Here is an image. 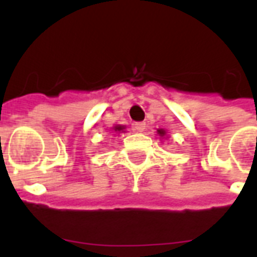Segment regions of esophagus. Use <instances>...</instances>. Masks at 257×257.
<instances>
[{
    "label": "esophagus",
    "mask_w": 257,
    "mask_h": 257,
    "mask_svg": "<svg viewBox=\"0 0 257 257\" xmlns=\"http://www.w3.org/2000/svg\"><path fill=\"white\" fill-rule=\"evenodd\" d=\"M133 128L136 132H144L145 131V122H135Z\"/></svg>",
    "instance_id": "34e87169"
}]
</instances>
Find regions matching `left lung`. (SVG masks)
I'll list each match as a JSON object with an SVG mask.
<instances>
[{
	"label": "left lung",
	"mask_w": 257,
	"mask_h": 257,
	"mask_svg": "<svg viewBox=\"0 0 257 257\" xmlns=\"http://www.w3.org/2000/svg\"><path fill=\"white\" fill-rule=\"evenodd\" d=\"M157 135L160 137H164L165 135H167V132H165L164 129H157Z\"/></svg>",
	"instance_id": "left-lung-1"
}]
</instances>
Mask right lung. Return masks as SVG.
I'll return each instance as SVG.
<instances>
[{
	"label": "right lung",
	"mask_w": 257,
	"mask_h": 257,
	"mask_svg": "<svg viewBox=\"0 0 257 257\" xmlns=\"http://www.w3.org/2000/svg\"><path fill=\"white\" fill-rule=\"evenodd\" d=\"M124 129H125V126L124 125H116V126H113V131H114V132H124Z\"/></svg>",
	"instance_id": "1"
}]
</instances>
